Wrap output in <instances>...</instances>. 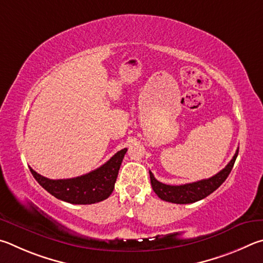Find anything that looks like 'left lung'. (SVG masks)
Masks as SVG:
<instances>
[{
  "label": "left lung",
  "instance_id": "1",
  "mask_svg": "<svg viewBox=\"0 0 263 263\" xmlns=\"http://www.w3.org/2000/svg\"><path fill=\"white\" fill-rule=\"evenodd\" d=\"M239 153V148L234 154L233 158L230 160V163L225 166L222 171H219L217 174L209 179H203V180L185 183L180 186H171L165 185L163 182H159L157 179L154 177V174L150 173V181L153 190L158 195L159 199H162L166 202H172L177 204H187L193 203V202L200 201L204 199L211 193L215 192L222 183L227 180L230 172L236 162L237 156Z\"/></svg>",
  "mask_w": 263,
  "mask_h": 263
}]
</instances>
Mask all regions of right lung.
<instances>
[{"instance_id":"add662e5","label":"right lung","mask_w":263,"mask_h":263,"mask_svg":"<svg viewBox=\"0 0 263 263\" xmlns=\"http://www.w3.org/2000/svg\"><path fill=\"white\" fill-rule=\"evenodd\" d=\"M126 153L127 148L118 151L100 167L76 178L53 180L40 176L31 167L30 171L39 185L57 199L72 204H92L106 200L112 194Z\"/></svg>"}]
</instances>
